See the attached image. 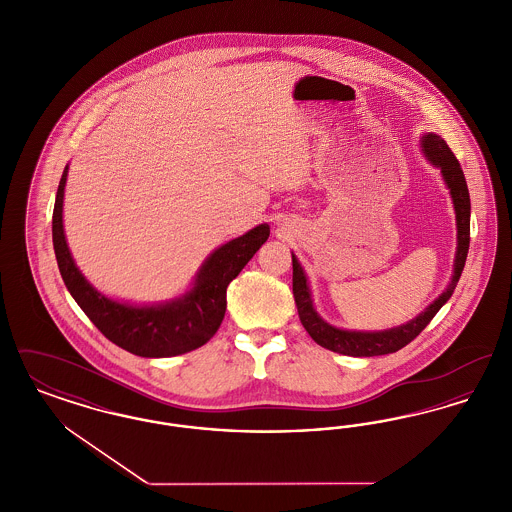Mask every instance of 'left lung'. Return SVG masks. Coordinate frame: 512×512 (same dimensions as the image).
I'll return each instance as SVG.
<instances>
[{
	"mask_svg": "<svg viewBox=\"0 0 512 512\" xmlns=\"http://www.w3.org/2000/svg\"><path fill=\"white\" fill-rule=\"evenodd\" d=\"M422 147L424 153L428 157V161H432V165H436L441 169V174L445 178V184L453 197V205H455V213H457V255H455V270H453V278L451 284L447 286V290L439 295L438 299L418 317L409 320L403 326L390 328L384 332H347L334 328L330 324H326L322 318L318 317L315 307H313V299L311 292L307 286V278L301 265L297 263L295 255L292 253L293 265V297H295V305H297V313L299 320L303 324V328L309 332V336L317 341L318 345L341 353V355H349V357H374V355H388L395 353L401 347H405L430 324V320L436 317L439 309L447 303V299L453 295L457 282L463 274L464 263H466V255H468V245H470V195H468V186L464 180L463 169L459 165V159L455 157V153L451 151V147L445 144V140L438 134H426L422 138Z\"/></svg>",
	"mask_w": 512,
	"mask_h": 512,
	"instance_id": "obj_1",
	"label": "left lung"
}]
</instances>
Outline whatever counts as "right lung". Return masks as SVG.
Returning a JSON list of instances; mask_svg holds the SVG:
<instances>
[{
	"label": "right lung",
	"mask_w": 512,
	"mask_h": 512,
	"mask_svg": "<svg viewBox=\"0 0 512 512\" xmlns=\"http://www.w3.org/2000/svg\"><path fill=\"white\" fill-rule=\"evenodd\" d=\"M65 167L53 207V249L59 272L74 301L99 332L138 357H174L211 340L226 313V288L265 244L268 224L219 247L199 270L195 286L184 297L153 307H132L96 292L74 265L63 234Z\"/></svg>",
	"instance_id": "add662e5"
}]
</instances>
